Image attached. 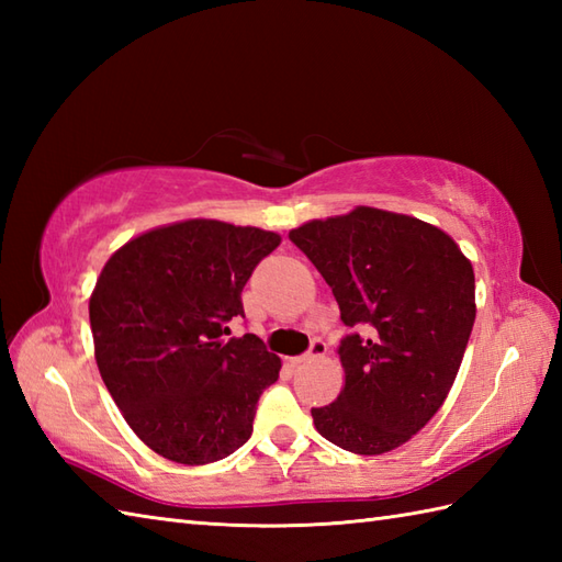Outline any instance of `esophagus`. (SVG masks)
Wrapping results in <instances>:
<instances>
[{
    "label": "esophagus",
    "mask_w": 562,
    "mask_h": 562,
    "mask_svg": "<svg viewBox=\"0 0 562 562\" xmlns=\"http://www.w3.org/2000/svg\"><path fill=\"white\" fill-rule=\"evenodd\" d=\"M326 350H328L326 342L321 340V338H316V340H312V348H308V352L302 355V357H294L292 364H302L306 360H321V357H326Z\"/></svg>",
    "instance_id": "1"
}]
</instances>
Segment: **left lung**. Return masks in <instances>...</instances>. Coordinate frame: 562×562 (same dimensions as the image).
<instances>
[{"instance_id": "left-lung-1", "label": "left lung", "mask_w": 562, "mask_h": 562, "mask_svg": "<svg viewBox=\"0 0 562 562\" xmlns=\"http://www.w3.org/2000/svg\"><path fill=\"white\" fill-rule=\"evenodd\" d=\"M324 274L345 326V386L312 408L321 437L374 457L429 423L459 374L475 321L471 260L437 226L376 207L290 232Z\"/></svg>"}]
</instances>
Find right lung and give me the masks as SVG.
Masks as SVG:
<instances>
[{
  "mask_svg": "<svg viewBox=\"0 0 562 562\" xmlns=\"http://www.w3.org/2000/svg\"><path fill=\"white\" fill-rule=\"evenodd\" d=\"M280 236L188 220L139 234L105 262L89 300L105 389L133 432L164 459L202 465L254 432L280 357L254 333L229 338L241 292Z\"/></svg>",
  "mask_w": 562,
  "mask_h": 562,
  "instance_id": "right-lung-1",
  "label": "right lung"
}]
</instances>
